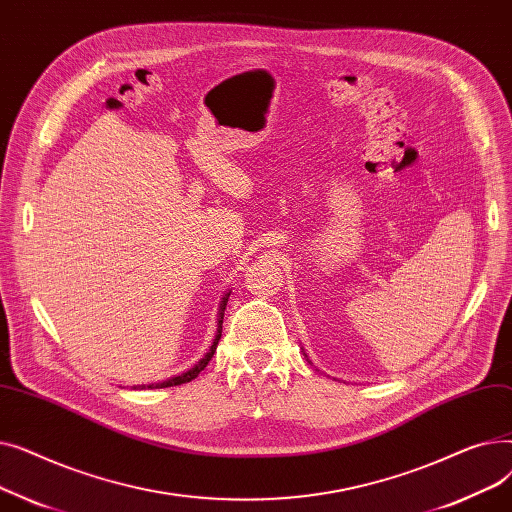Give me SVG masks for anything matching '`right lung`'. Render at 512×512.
I'll return each instance as SVG.
<instances>
[{"label":"right lung","mask_w":512,"mask_h":512,"mask_svg":"<svg viewBox=\"0 0 512 512\" xmlns=\"http://www.w3.org/2000/svg\"><path fill=\"white\" fill-rule=\"evenodd\" d=\"M228 297H230V292L222 299V305H220V319H218V334H215V340H213V344H211V348H209V353H207L193 369H188V371L182 373V375H176V378H172V380H168V382L155 384V388H170V386H180V384L191 382V380H195L197 375L207 367V363L211 361V357H213V353H215V346H218V342H220V338H222V324H224V311H226ZM147 388H153V386H147Z\"/></svg>","instance_id":"1"}]
</instances>
